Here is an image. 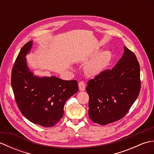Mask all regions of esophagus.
<instances>
[{
	"instance_id": "esophagus-1",
	"label": "esophagus",
	"mask_w": 154,
	"mask_h": 154,
	"mask_svg": "<svg viewBox=\"0 0 154 154\" xmlns=\"http://www.w3.org/2000/svg\"><path fill=\"white\" fill-rule=\"evenodd\" d=\"M79 89L81 91H83L85 90V83L83 81H81V82L79 83Z\"/></svg>"
}]
</instances>
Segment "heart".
<instances>
[{"label":"heart","instance_id":"1","mask_svg":"<svg viewBox=\"0 0 154 154\" xmlns=\"http://www.w3.org/2000/svg\"><path fill=\"white\" fill-rule=\"evenodd\" d=\"M110 57L111 54L109 51H100L87 64L86 71L91 75L99 74L106 66L110 60Z\"/></svg>","mask_w":154,"mask_h":154}]
</instances>
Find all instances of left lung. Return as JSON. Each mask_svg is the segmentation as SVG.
Returning <instances> with one entry per match:
<instances>
[{
  "instance_id": "1",
  "label": "left lung",
  "mask_w": 154,
  "mask_h": 154,
  "mask_svg": "<svg viewBox=\"0 0 154 154\" xmlns=\"http://www.w3.org/2000/svg\"><path fill=\"white\" fill-rule=\"evenodd\" d=\"M122 57L112 69H106L87 83L89 116L106 125L126 115L140 91V65L135 54L124 47Z\"/></svg>"
}]
</instances>
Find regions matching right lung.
<instances>
[{
	"label": "right lung",
	"instance_id": "right-lung-1",
	"mask_svg": "<svg viewBox=\"0 0 154 154\" xmlns=\"http://www.w3.org/2000/svg\"><path fill=\"white\" fill-rule=\"evenodd\" d=\"M32 46L30 41L20 50L12 69L11 85L23 115L34 124L51 127L62 119L65 102L79 90L78 83L75 80L65 81L55 76L34 75L26 58Z\"/></svg>",
	"mask_w": 154,
	"mask_h": 154
}]
</instances>
